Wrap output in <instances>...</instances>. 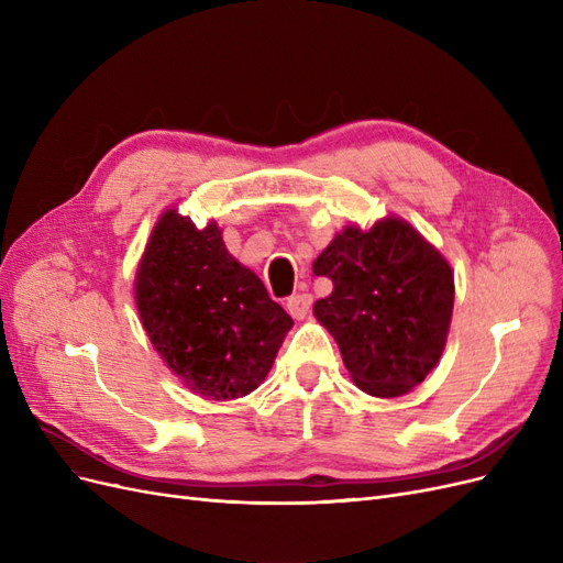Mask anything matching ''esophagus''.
Segmentation results:
<instances>
[{"label":"esophagus","mask_w":563,"mask_h":563,"mask_svg":"<svg viewBox=\"0 0 563 563\" xmlns=\"http://www.w3.org/2000/svg\"><path fill=\"white\" fill-rule=\"evenodd\" d=\"M309 307H312V296L309 294H294L286 300L288 314L294 319H305L309 314Z\"/></svg>","instance_id":"obj_1"}]
</instances>
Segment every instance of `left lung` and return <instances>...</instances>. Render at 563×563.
Wrapping results in <instances>:
<instances>
[{
  "label": "left lung",
  "instance_id": "8db88e82",
  "mask_svg": "<svg viewBox=\"0 0 563 563\" xmlns=\"http://www.w3.org/2000/svg\"><path fill=\"white\" fill-rule=\"evenodd\" d=\"M314 275L333 282L314 317L358 389L396 398L433 371L452 321L454 275L410 223L344 228L314 261Z\"/></svg>",
  "mask_w": 563,
  "mask_h": 563
}]
</instances>
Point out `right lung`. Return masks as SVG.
<instances>
[{"label":"right lung","mask_w":563,"mask_h":563,"mask_svg":"<svg viewBox=\"0 0 563 563\" xmlns=\"http://www.w3.org/2000/svg\"><path fill=\"white\" fill-rule=\"evenodd\" d=\"M134 298L172 373L209 400L254 391L294 325L263 282L228 254L217 223L198 230L174 209L153 228Z\"/></svg>","instance_id":"1"}]
</instances>
